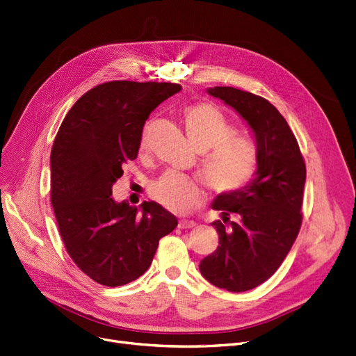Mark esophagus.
Wrapping results in <instances>:
<instances>
[{
    "instance_id": "34e87169",
    "label": "esophagus",
    "mask_w": 356,
    "mask_h": 356,
    "mask_svg": "<svg viewBox=\"0 0 356 356\" xmlns=\"http://www.w3.org/2000/svg\"><path fill=\"white\" fill-rule=\"evenodd\" d=\"M178 227L181 229H195L198 227V224L194 222V221H185V220H182V221H179Z\"/></svg>"
}]
</instances>
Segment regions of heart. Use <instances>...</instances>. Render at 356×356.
<instances>
[{
	"mask_svg": "<svg viewBox=\"0 0 356 356\" xmlns=\"http://www.w3.org/2000/svg\"><path fill=\"white\" fill-rule=\"evenodd\" d=\"M185 127L191 143L207 154L201 159V172L212 189L220 194H234L248 186L257 174V149L254 144L234 135L235 128L227 117L208 102L185 108ZM141 151L148 148L147 132L141 136ZM151 198L172 213H188L201 202V188L195 179L168 171L149 188Z\"/></svg>",
	"mask_w": 356,
	"mask_h": 356,
	"instance_id": "b5f03b06",
	"label": "heart"
}]
</instances>
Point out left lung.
Here are the masks:
<instances>
[{
    "label": "left lung",
    "mask_w": 356,
    "mask_h": 356,
    "mask_svg": "<svg viewBox=\"0 0 356 356\" xmlns=\"http://www.w3.org/2000/svg\"><path fill=\"white\" fill-rule=\"evenodd\" d=\"M248 122L257 143V174L248 186L218 195L212 222L220 245L200 264L212 285L250 291L270 278L291 251L302 224L307 167L285 118L268 99L232 87L209 88Z\"/></svg>",
    "instance_id": "1"
}]
</instances>
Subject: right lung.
Masks as SVG:
<instances>
[{
    "label": "right lung",
    "mask_w": 356,
    "mask_h": 356,
    "mask_svg": "<svg viewBox=\"0 0 356 356\" xmlns=\"http://www.w3.org/2000/svg\"><path fill=\"white\" fill-rule=\"evenodd\" d=\"M179 84L109 81L81 97L65 115L51 149V204L75 265L92 281L121 286L149 268L158 242L178 225L156 202L141 212L115 202L114 182L138 155L143 128Z\"/></svg>",
    "instance_id": "1"
}]
</instances>
